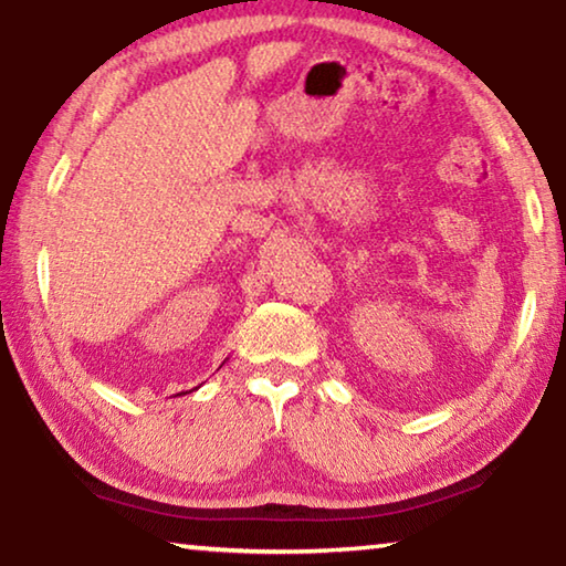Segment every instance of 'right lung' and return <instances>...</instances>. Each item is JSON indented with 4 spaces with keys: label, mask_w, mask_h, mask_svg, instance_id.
<instances>
[{
    "label": "right lung",
    "mask_w": 566,
    "mask_h": 566,
    "mask_svg": "<svg viewBox=\"0 0 566 566\" xmlns=\"http://www.w3.org/2000/svg\"><path fill=\"white\" fill-rule=\"evenodd\" d=\"M181 395H185V391H181Z\"/></svg>",
    "instance_id": "obj_1"
}]
</instances>
